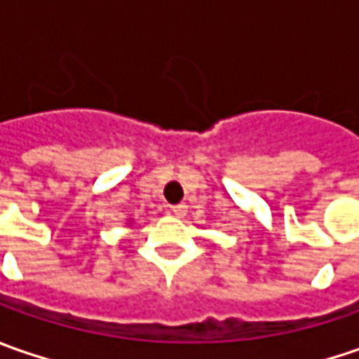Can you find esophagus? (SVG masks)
<instances>
[{"mask_svg": "<svg viewBox=\"0 0 359 359\" xmlns=\"http://www.w3.org/2000/svg\"><path fill=\"white\" fill-rule=\"evenodd\" d=\"M172 214L175 217H184L187 214V205L186 203H177V205H172Z\"/></svg>", "mask_w": 359, "mask_h": 359, "instance_id": "1", "label": "esophagus"}]
</instances>
